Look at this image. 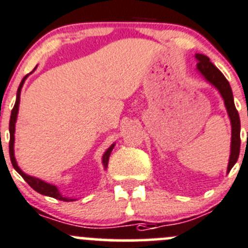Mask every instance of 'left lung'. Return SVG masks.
Instances as JSON below:
<instances>
[{
    "label": "left lung",
    "instance_id": "8db88e82",
    "mask_svg": "<svg viewBox=\"0 0 248 248\" xmlns=\"http://www.w3.org/2000/svg\"><path fill=\"white\" fill-rule=\"evenodd\" d=\"M195 58L198 60L196 70L205 78L207 82H210L213 87L217 88L218 92L222 95L223 100H224L225 109H227L228 116L230 119V124H232V144H230V157L227 170V172H230V170L234 167L237 158H239L240 144H241V140H240L241 124H240L239 112H237L234 104L232 87H230L229 82L224 78V75L211 63L210 58L203 54H200V53L195 54Z\"/></svg>",
    "mask_w": 248,
    "mask_h": 248
}]
</instances>
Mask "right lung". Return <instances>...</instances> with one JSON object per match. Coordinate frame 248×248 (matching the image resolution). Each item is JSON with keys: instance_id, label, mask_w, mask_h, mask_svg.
Returning a JSON list of instances; mask_svg holds the SVG:
<instances>
[{"instance_id": "1", "label": "right lung", "mask_w": 248, "mask_h": 248, "mask_svg": "<svg viewBox=\"0 0 248 248\" xmlns=\"http://www.w3.org/2000/svg\"><path fill=\"white\" fill-rule=\"evenodd\" d=\"M33 70H35V69H33ZM30 74H28V75H26L25 78H24L23 80H21L20 85H19L18 91H16V104H14L13 110H12L11 120H9V136H11V139H9V156H11V162H12V165H13L14 170H16V172H18L19 174H20L21 177L24 178V180H25V182L28 183V184L30 185L31 188H32L35 191H37V193L42 194V195L50 196V198L58 199V200H60V201H66V202H68V201H75V200H74V199L64 198V196L62 195V194H60V191L58 190V188H57V186H55V185H52V184H49V183H46V182H43V180L38 179V178L31 177V175H29V174H26V173H24L23 170H21L20 168H19L18 163H16V156H14V133H16V117H18L21 88H23L24 82H25V80H26V78H28V76L30 75ZM114 146H115V144H111V145H110V148H108V150L105 151L104 155H103V166H104V170H107V168H108V162H109L110 154H111V151H112V149H114Z\"/></svg>"}]
</instances>
